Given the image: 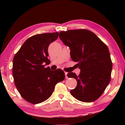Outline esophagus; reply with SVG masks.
Here are the masks:
<instances>
[{
    "label": "esophagus",
    "mask_w": 125,
    "mask_h": 125,
    "mask_svg": "<svg viewBox=\"0 0 125 125\" xmlns=\"http://www.w3.org/2000/svg\"><path fill=\"white\" fill-rule=\"evenodd\" d=\"M67 74H68L67 72H65V78H66V79H68V76H67Z\"/></svg>",
    "instance_id": "1"
}]
</instances>
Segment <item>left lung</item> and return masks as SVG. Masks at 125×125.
Masks as SVG:
<instances>
[{
    "mask_svg": "<svg viewBox=\"0 0 125 125\" xmlns=\"http://www.w3.org/2000/svg\"><path fill=\"white\" fill-rule=\"evenodd\" d=\"M59 37L70 48L72 60L81 71L78 76L68 73L77 82L71 94L77 100L90 102L102 94L111 79L112 62L109 49L93 32L87 30L61 31Z\"/></svg>",
    "mask_w": 125,
    "mask_h": 125,
    "instance_id": "8db88e82",
    "label": "left lung"
}]
</instances>
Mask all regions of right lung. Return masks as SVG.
Returning a JSON list of instances; mask_svg holds the SVG:
<instances>
[{
    "instance_id": "1",
    "label": "right lung",
    "mask_w": 125,
    "mask_h": 125,
    "mask_svg": "<svg viewBox=\"0 0 125 125\" xmlns=\"http://www.w3.org/2000/svg\"><path fill=\"white\" fill-rule=\"evenodd\" d=\"M58 36V32L34 35L24 42L13 57L15 86L21 97L30 103L37 104L48 99L56 83L65 77L62 70L45 68L50 62L48 59L49 44Z\"/></svg>"
}]
</instances>
